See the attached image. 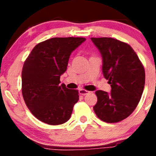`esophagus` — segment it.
<instances>
[{
  "mask_svg": "<svg viewBox=\"0 0 156 156\" xmlns=\"http://www.w3.org/2000/svg\"><path fill=\"white\" fill-rule=\"evenodd\" d=\"M90 93V91H88V90H84V89H80L79 90V94H82V95H85V94H87Z\"/></svg>",
  "mask_w": 156,
  "mask_h": 156,
  "instance_id": "1",
  "label": "esophagus"
}]
</instances>
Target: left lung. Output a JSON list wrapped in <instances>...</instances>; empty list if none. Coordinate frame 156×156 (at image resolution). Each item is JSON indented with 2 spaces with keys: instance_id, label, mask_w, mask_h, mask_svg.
<instances>
[{
  "instance_id": "obj_1",
  "label": "left lung",
  "mask_w": 156,
  "mask_h": 156,
  "mask_svg": "<svg viewBox=\"0 0 156 156\" xmlns=\"http://www.w3.org/2000/svg\"><path fill=\"white\" fill-rule=\"evenodd\" d=\"M102 57V73L111 93L98 90L94 111L101 120L117 122L127 118L140 101L145 73L138 56L129 44L111 37L91 38Z\"/></svg>"
}]
</instances>
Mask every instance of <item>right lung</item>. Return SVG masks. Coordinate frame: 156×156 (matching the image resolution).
Wrapping results in <instances>:
<instances>
[{"label":"right lung","mask_w":156,"mask_h":156,"mask_svg":"<svg viewBox=\"0 0 156 156\" xmlns=\"http://www.w3.org/2000/svg\"><path fill=\"white\" fill-rule=\"evenodd\" d=\"M86 41L83 37H55L39 43L25 61L22 92L34 116L49 125L65 123L79 100V92L60 84L70 55Z\"/></svg>","instance_id":"obj_1"}]
</instances>
